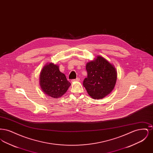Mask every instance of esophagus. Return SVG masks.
<instances>
[{
    "mask_svg": "<svg viewBox=\"0 0 153 153\" xmlns=\"http://www.w3.org/2000/svg\"><path fill=\"white\" fill-rule=\"evenodd\" d=\"M74 81H76V82H79V81H80V78L77 77V78H76V79H74V80L72 81V82H74Z\"/></svg>",
    "mask_w": 153,
    "mask_h": 153,
    "instance_id": "34e87169",
    "label": "esophagus"
}]
</instances>
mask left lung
Segmentation results:
<instances>
[{
    "mask_svg": "<svg viewBox=\"0 0 153 153\" xmlns=\"http://www.w3.org/2000/svg\"><path fill=\"white\" fill-rule=\"evenodd\" d=\"M88 76L83 85L88 94L95 99H101L109 94L115 87L117 79L115 68L100 56L86 65Z\"/></svg>",
    "mask_w": 153,
    "mask_h": 153,
    "instance_id": "obj_1",
    "label": "left lung"
}]
</instances>
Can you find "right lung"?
<instances>
[{
  "instance_id": "right-lung-1",
  "label": "right lung",
  "mask_w": 153,
  "mask_h": 153,
  "mask_svg": "<svg viewBox=\"0 0 153 153\" xmlns=\"http://www.w3.org/2000/svg\"><path fill=\"white\" fill-rule=\"evenodd\" d=\"M39 84L45 94L53 98L61 97L68 89L71 83L65 75L59 70V66L49 63L44 66L39 76Z\"/></svg>"
}]
</instances>
